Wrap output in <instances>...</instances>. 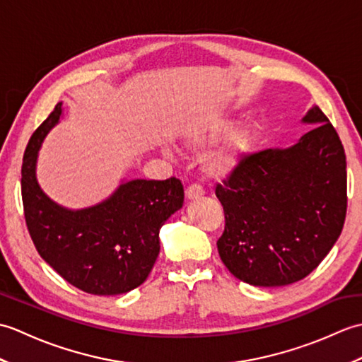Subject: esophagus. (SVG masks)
Wrapping results in <instances>:
<instances>
[{"label":"esophagus","mask_w":362,"mask_h":362,"mask_svg":"<svg viewBox=\"0 0 362 362\" xmlns=\"http://www.w3.org/2000/svg\"><path fill=\"white\" fill-rule=\"evenodd\" d=\"M185 196H187V199H189V201H194V199H199L204 196V188L201 185H197V183H194V185H189L187 188Z\"/></svg>","instance_id":"esophagus-1"}]
</instances>
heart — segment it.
I'll return each instance as SVG.
<instances>
[{"mask_svg":"<svg viewBox=\"0 0 362 362\" xmlns=\"http://www.w3.org/2000/svg\"><path fill=\"white\" fill-rule=\"evenodd\" d=\"M232 126V119L214 117L204 119L189 130L188 140L193 146H205L216 140ZM253 141L252 130L241 127L232 130L216 149L210 151L204 158V171L213 179H226L240 166L244 153L250 149Z\"/></svg>","mask_w":362,"mask_h":362,"instance_id":"b5f03b06","label":"heart"}]
</instances>
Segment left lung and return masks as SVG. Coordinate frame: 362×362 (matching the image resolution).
I'll use <instances>...</instances> for the list:
<instances>
[{"mask_svg":"<svg viewBox=\"0 0 362 362\" xmlns=\"http://www.w3.org/2000/svg\"><path fill=\"white\" fill-rule=\"evenodd\" d=\"M288 149L244 156L216 187L226 227L222 263L253 286H286L316 269L339 238L347 213V161L336 129L319 107Z\"/></svg>","mask_w":362,"mask_h":362,"instance_id":"left-lung-1","label":"left lung"}]
</instances>
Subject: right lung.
<instances>
[{"label": "right lung", "mask_w": 362, "mask_h": 362, "mask_svg": "<svg viewBox=\"0 0 362 362\" xmlns=\"http://www.w3.org/2000/svg\"><path fill=\"white\" fill-rule=\"evenodd\" d=\"M62 115L59 103L30 136L23 156L21 197L25 219L37 252L78 289L117 296L148 279L160 252L158 232L183 205L179 179L129 180L107 201L83 210L52 202L38 187L37 153Z\"/></svg>", "instance_id": "right-lung-1"}]
</instances>
